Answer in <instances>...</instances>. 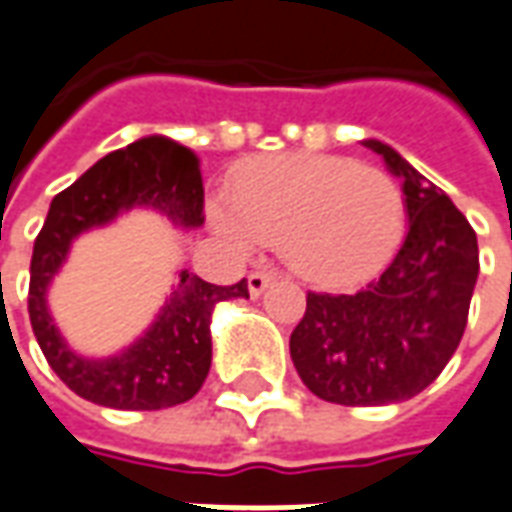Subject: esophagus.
Instances as JSON below:
<instances>
[{"mask_svg": "<svg viewBox=\"0 0 512 512\" xmlns=\"http://www.w3.org/2000/svg\"><path fill=\"white\" fill-rule=\"evenodd\" d=\"M270 281H276V273H273V270H253V273L248 276L250 295H253V298H256V295H262Z\"/></svg>", "mask_w": 512, "mask_h": 512, "instance_id": "esophagus-1", "label": "esophagus"}]
</instances>
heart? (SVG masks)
Segmentation results:
<instances>
[{
    "mask_svg": "<svg viewBox=\"0 0 512 512\" xmlns=\"http://www.w3.org/2000/svg\"><path fill=\"white\" fill-rule=\"evenodd\" d=\"M231 209L211 220L236 245H278L312 284L348 287L382 273L407 228V200L387 172L348 155L281 153L239 164Z\"/></svg>",
    "mask_w": 512,
    "mask_h": 512,
    "instance_id": "b5f03b06",
    "label": "heart"
}]
</instances>
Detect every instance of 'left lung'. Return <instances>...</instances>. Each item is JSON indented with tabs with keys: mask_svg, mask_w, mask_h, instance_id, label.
Returning a JSON list of instances; mask_svg holds the SVG:
<instances>
[{
	"mask_svg": "<svg viewBox=\"0 0 512 512\" xmlns=\"http://www.w3.org/2000/svg\"><path fill=\"white\" fill-rule=\"evenodd\" d=\"M365 144L404 178L407 239L359 292H309L290 337L303 384L343 407L396 404L435 382L463 340L479 273L477 234L463 211L393 147Z\"/></svg>",
	"mask_w": 512,
	"mask_h": 512,
	"instance_id": "1",
	"label": "left lung"
}]
</instances>
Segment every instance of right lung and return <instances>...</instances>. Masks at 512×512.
<instances>
[{
	"label": "right lung",
	"mask_w": 512,
	"mask_h": 512,
	"mask_svg": "<svg viewBox=\"0 0 512 512\" xmlns=\"http://www.w3.org/2000/svg\"><path fill=\"white\" fill-rule=\"evenodd\" d=\"M133 206H153L183 228L203 225V178L195 153L164 136H147L100 158L55 195L35 236L27 312L49 368L77 396L114 410H164L203 387L211 368V309L228 298H248V281L217 287L183 270L142 340L116 357H77L47 312L49 281L74 236Z\"/></svg>",
	"instance_id": "add662e5"
}]
</instances>
